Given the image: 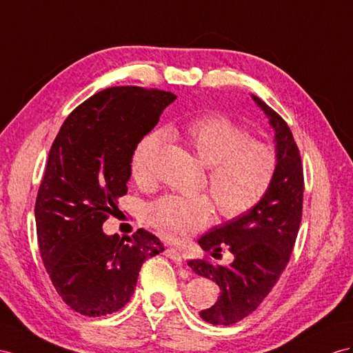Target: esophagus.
<instances>
[{
	"label": "esophagus",
	"instance_id": "obj_1",
	"mask_svg": "<svg viewBox=\"0 0 353 353\" xmlns=\"http://www.w3.org/2000/svg\"><path fill=\"white\" fill-rule=\"evenodd\" d=\"M165 256H168L171 261H173V263H174L176 265H182V264H183L182 255L179 254V250H176V249H173V248L165 249Z\"/></svg>",
	"mask_w": 353,
	"mask_h": 353
}]
</instances>
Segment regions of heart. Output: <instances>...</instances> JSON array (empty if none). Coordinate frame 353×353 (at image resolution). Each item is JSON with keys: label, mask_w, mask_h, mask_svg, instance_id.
<instances>
[{"label": "heart", "mask_w": 353, "mask_h": 353, "mask_svg": "<svg viewBox=\"0 0 353 353\" xmlns=\"http://www.w3.org/2000/svg\"><path fill=\"white\" fill-rule=\"evenodd\" d=\"M180 135L188 148L209 168V189L222 218L234 219L250 212L273 183L277 158L268 144L250 140L240 125L225 116H203L186 125ZM162 143L149 134L135 148L132 179L140 186L153 182V162ZM213 214L209 196L167 195L148 209V221L162 239L180 243L203 230Z\"/></svg>", "instance_id": "b5f03b06"}]
</instances>
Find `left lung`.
I'll return each mask as SVG.
<instances>
[{"mask_svg": "<svg viewBox=\"0 0 353 353\" xmlns=\"http://www.w3.org/2000/svg\"><path fill=\"white\" fill-rule=\"evenodd\" d=\"M255 104L274 131L277 170L267 195L250 212L216 225L198 240L203 250L221 256L227 245L230 265L192 259L188 265L198 276L213 280L221 292L200 316L213 325H231L246 318L263 303L291 258L303 214L304 179L300 150L288 123L255 95Z\"/></svg>", "mask_w": 353, "mask_h": 353, "instance_id": "left-lung-1", "label": "left lung"}]
</instances>
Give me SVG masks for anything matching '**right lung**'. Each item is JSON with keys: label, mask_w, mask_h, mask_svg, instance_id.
I'll return each instance as SVG.
<instances>
[{"label": "right lung", "mask_w": 353, "mask_h": 353, "mask_svg": "<svg viewBox=\"0 0 353 353\" xmlns=\"http://www.w3.org/2000/svg\"><path fill=\"white\" fill-rule=\"evenodd\" d=\"M177 97L158 89L116 86L70 113L53 141L35 201L41 259L57 292L74 312L97 318L130 301L144 261L164 250L146 230L107 236L131 177L137 144Z\"/></svg>", "instance_id": "add662e5"}]
</instances>
